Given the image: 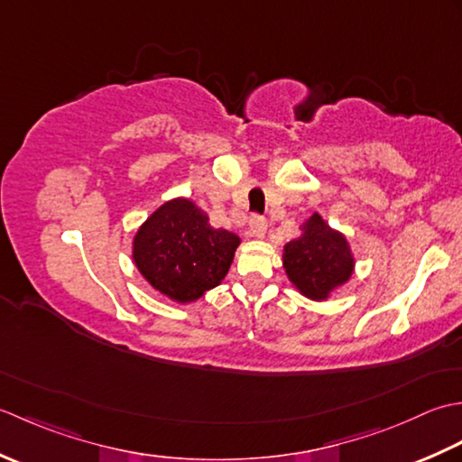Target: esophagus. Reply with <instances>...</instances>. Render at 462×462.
<instances>
[{"instance_id": "34e87169", "label": "esophagus", "mask_w": 462, "mask_h": 462, "mask_svg": "<svg viewBox=\"0 0 462 462\" xmlns=\"http://www.w3.org/2000/svg\"><path fill=\"white\" fill-rule=\"evenodd\" d=\"M267 219L265 217H261V215H253L251 217V221H249V229H251V235L253 237H265V233H267Z\"/></svg>"}]
</instances>
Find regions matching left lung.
<instances>
[{
  "instance_id": "obj_1",
  "label": "left lung",
  "mask_w": 462,
  "mask_h": 462,
  "mask_svg": "<svg viewBox=\"0 0 462 462\" xmlns=\"http://www.w3.org/2000/svg\"><path fill=\"white\" fill-rule=\"evenodd\" d=\"M283 267L300 295L325 300L351 279L355 259L345 235L313 213L300 225V237L285 245Z\"/></svg>"
}]
</instances>
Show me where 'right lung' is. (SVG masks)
I'll use <instances>...</instances> for the list:
<instances>
[{"instance_id":"add662e5","label":"right lung","mask_w":462,"mask_h":462,"mask_svg":"<svg viewBox=\"0 0 462 462\" xmlns=\"http://www.w3.org/2000/svg\"><path fill=\"white\" fill-rule=\"evenodd\" d=\"M241 239L215 229L193 201L177 197L149 215L134 237V261L159 293L191 303L227 275Z\"/></svg>"}]
</instances>
